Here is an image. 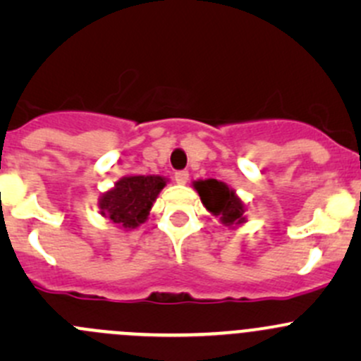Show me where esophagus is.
Segmentation results:
<instances>
[{"label": "esophagus", "mask_w": 361, "mask_h": 361, "mask_svg": "<svg viewBox=\"0 0 361 361\" xmlns=\"http://www.w3.org/2000/svg\"><path fill=\"white\" fill-rule=\"evenodd\" d=\"M174 180H176V183L185 185L188 181V173L187 171H178V173H174Z\"/></svg>", "instance_id": "1"}]
</instances>
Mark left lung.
<instances>
[{
    "label": "left lung",
    "mask_w": 361,
    "mask_h": 361,
    "mask_svg": "<svg viewBox=\"0 0 361 361\" xmlns=\"http://www.w3.org/2000/svg\"><path fill=\"white\" fill-rule=\"evenodd\" d=\"M194 188L201 195L204 207L211 214L220 218V221L224 225L232 227V225H241L246 221L245 202L224 181L213 180V178H209V180H199L194 181Z\"/></svg>",
    "instance_id": "left-lung-1"
}]
</instances>
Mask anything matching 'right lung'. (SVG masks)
<instances>
[{
    "instance_id": "1",
    "label": "right lung",
    "mask_w": 361,
    "mask_h": 361,
    "mask_svg": "<svg viewBox=\"0 0 361 361\" xmlns=\"http://www.w3.org/2000/svg\"><path fill=\"white\" fill-rule=\"evenodd\" d=\"M166 187L162 176H123L111 190L101 195L99 209L104 218L123 228H136L147 221L160 190Z\"/></svg>"
}]
</instances>
